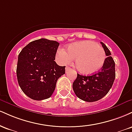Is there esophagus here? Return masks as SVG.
Wrapping results in <instances>:
<instances>
[{"label": "esophagus", "instance_id": "esophagus-1", "mask_svg": "<svg viewBox=\"0 0 132 132\" xmlns=\"http://www.w3.org/2000/svg\"><path fill=\"white\" fill-rule=\"evenodd\" d=\"M71 69V68H69V66H66V73H67L68 71H70Z\"/></svg>", "mask_w": 132, "mask_h": 132}]
</instances>
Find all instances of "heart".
Masks as SVG:
<instances>
[{"label":"heart","mask_w":132,"mask_h":132,"mask_svg":"<svg viewBox=\"0 0 132 132\" xmlns=\"http://www.w3.org/2000/svg\"><path fill=\"white\" fill-rule=\"evenodd\" d=\"M57 56L60 61L68 64L76 58L75 65L79 71L86 75L94 73L102 67L106 54L102 47L94 42L82 41L70 44L68 51L59 49Z\"/></svg>","instance_id":"obj_1"}]
</instances>
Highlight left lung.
<instances>
[{
	"label": "left lung",
	"instance_id": "left-lung-1",
	"mask_svg": "<svg viewBox=\"0 0 132 132\" xmlns=\"http://www.w3.org/2000/svg\"><path fill=\"white\" fill-rule=\"evenodd\" d=\"M107 57L101 71L91 76L78 74L72 84V88L78 98L86 102H95L101 99L111 89L116 78L115 62L109 50L101 42Z\"/></svg>",
	"mask_w": 132,
	"mask_h": 132
}]
</instances>
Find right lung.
I'll use <instances>...</instances> for the list:
<instances>
[{"label": "right lung", "instance_id": "obj_1", "mask_svg": "<svg viewBox=\"0 0 132 132\" xmlns=\"http://www.w3.org/2000/svg\"><path fill=\"white\" fill-rule=\"evenodd\" d=\"M60 43L45 38L33 41L24 47L18 57L16 76L22 91L30 98L42 101L50 97L65 66L54 60Z\"/></svg>", "mask_w": 132, "mask_h": 132}]
</instances>
